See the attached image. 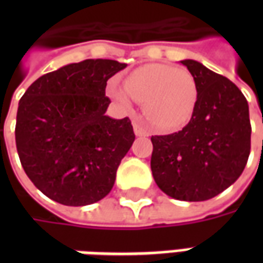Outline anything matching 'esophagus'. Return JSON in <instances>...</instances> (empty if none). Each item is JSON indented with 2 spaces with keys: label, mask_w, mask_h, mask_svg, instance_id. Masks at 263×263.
Listing matches in <instances>:
<instances>
[{
  "label": "esophagus",
  "mask_w": 263,
  "mask_h": 263,
  "mask_svg": "<svg viewBox=\"0 0 263 263\" xmlns=\"http://www.w3.org/2000/svg\"><path fill=\"white\" fill-rule=\"evenodd\" d=\"M134 132H135V135L137 137H148L149 135V132L146 131V128H143L139 122H134Z\"/></svg>",
  "instance_id": "1"
}]
</instances>
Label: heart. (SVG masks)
I'll return each instance as SVG.
<instances>
[{
  "label": "heart",
  "mask_w": 263,
  "mask_h": 263,
  "mask_svg": "<svg viewBox=\"0 0 263 263\" xmlns=\"http://www.w3.org/2000/svg\"><path fill=\"white\" fill-rule=\"evenodd\" d=\"M109 94L124 107H129V97L145 104L148 121L162 131L187 125L193 118L198 97L193 76L167 65L139 67L125 79V90L111 86Z\"/></svg>",
  "instance_id": "heart-1"
}]
</instances>
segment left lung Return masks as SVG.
Masks as SVG:
<instances>
[{
	"label": "left lung",
	"instance_id": "8db88e82",
	"mask_svg": "<svg viewBox=\"0 0 263 263\" xmlns=\"http://www.w3.org/2000/svg\"><path fill=\"white\" fill-rule=\"evenodd\" d=\"M197 86V107L182 131L151 138L158 187L176 200L204 201L241 176L251 151L247 98L231 80L196 60H182Z\"/></svg>",
	"mask_w": 263,
	"mask_h": 263
}]
</instances>
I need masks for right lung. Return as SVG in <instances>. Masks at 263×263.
<instances>
[{
    "mask_svg": "<svg viewBox=\"0 0 263 263\" xmlns=\"http://www.w3.org/2000/svg\"><path fill=\"white\" fill-rule=\"evenodd\" d=\"M125 63L87 59L41 76L20 100L15 142L24 171L45 196L65 205L100 201L135 141L129 118L105 111L109 77Z\"/></svg>",
    "mask_w": 263,
    "mask_h": 263,
    "instance_id": "right-lung-1",
    "label": "right lung"
}]
</instances>
